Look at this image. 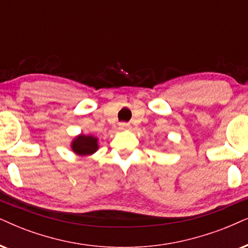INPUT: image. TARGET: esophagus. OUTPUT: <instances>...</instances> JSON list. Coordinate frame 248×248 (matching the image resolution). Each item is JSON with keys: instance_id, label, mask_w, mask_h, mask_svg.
I'll list each match as a JSON object with an SVG mask.
<instances>
[{"instance_id": "1", "label": "esophagus", "mask_w": 248, "mask_h": 248, "mask_svg": "<svg viewBox=\"0 0 248 248\" xmlns=\"http://www.w3.org/2000/svg\"><path fill=\"white\" fill-rule=\"evenodd\" d=\"M130 128V124H127V122H121L120 124H119V129L120 130H127Z\"/></svg>"}]
</instances>
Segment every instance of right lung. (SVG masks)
I'll return each instance as SVG.
<instances>
[{
    "instance_id": "add662e5",
    "label": "right lung",
    "mask_w": 248,
    "mask_h": 248,
    "mask_svg": "<svg viewBox=\"0 0 248 248\" xmlns=\"http://www.w3.org/2000/svg\"><path fill=\"white\" fill-rule=\"evenodd\" d=\"M71 147L78 155H90L98 150V140L92 135H79L73 140Z\"/></svg>"
}]
</instances>
